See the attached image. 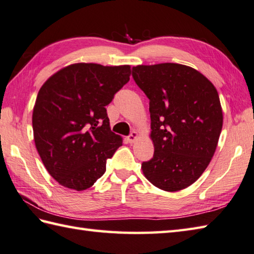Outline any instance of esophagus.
I'll list each match as a JSON object with an SVG mask.
<instances>
[{
    "instance_id": "1",
    "label": "esophagus",
    "mask_w": 254,
    "mask_h": 254,
    "mask_svg": "<svg viewBox=\"0 0 254 254\" xmlns=\"http://www.w3.org/2000/svg\"><path fill=\"white\" fill-rule=\"evenodd\" d=\"M137 138H138V132L136 130H132L130 132V134H129V136L127 137V140H128L129 143H132V142L137 140Z\"/></svg>"
}]
</instances>
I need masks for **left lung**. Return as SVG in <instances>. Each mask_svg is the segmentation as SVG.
Instances as JSON below:
<instances>
[{
	"instance_id": "obj_1",
	"label": "left lung",
	"mask_w": 254,
	"mask_h": 254,
	"mask_svg": "<svg viewBox=\"0 0 254 254\" xmlns=\"http://www.w3.org/2000/svg\"><path fill=\"white\" fill-rule=\"evenodd\" d=\"M136 84L149 98L153 158L142 162L144 177L167 192L193 184L218 143L222 111L216 87L190 66L137 65Z\"/></svg>"
}]
</instances>
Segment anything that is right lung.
Masks as SVG:
<instances>
[{"instance_id": "obj_1", "label": "right lung", "mask_w": 254, "mask_h": 254, "mask_svg": "<svg viewBox=\"0 0 254 254\" xmlns=\"http://www.w3.org/2000/svg\"><path fill=\"white\" fill-rule=\"evenodd\" d=\"M129 75V65L74 64L40 87L33 112L35 144L49 174L64 188H91L123 146L105 106Z\"/></svg>"}]
</instances>
